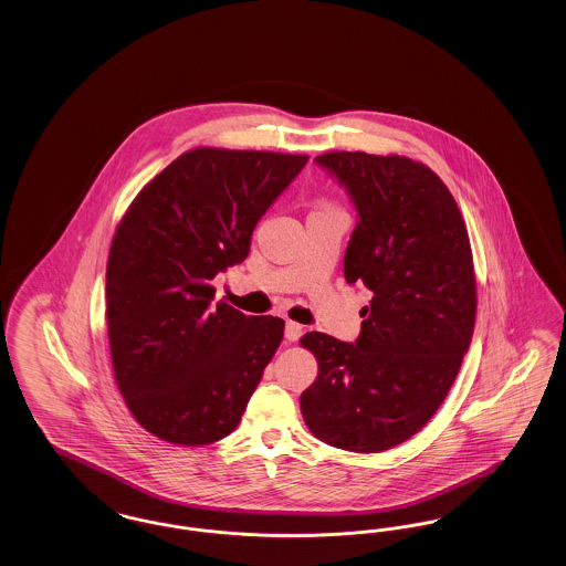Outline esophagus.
I'll return each mask as SVG.
<instances>
[{
	"mask_svg": "<svg viewBox=\"0 0 566 566\" xmlns=\"http://www.w3.org/2000/svg\"><path fill=\"white\" fill-rule=\"evenodd\" d=\"M284 335L289 342H298V337L303 335V326L295 323V321H286V328H284Z\"/></svg>",
	"mask_w": 566,
	"mask_h": 566,
	"instance_id": "1",
	"label": "esophagus"
}]
</instances>
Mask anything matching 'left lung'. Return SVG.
<instances>
[{
  "mask_svg": "<svg viewBox=\"0 0 566 566\" xmlns=\"http://www.w3.org/2000/svg\"><path fill=\"white\" fill-rule=\"evenodd\" d=\"M316 163L358 212L344 275L374 298L356 344L301 337L318 360L301 413L324 443L376 454L420 431L457 379L478 310L471 243L452 192L424 163L346 150Z\"/></svg>",
  "mask_w": 566,
  "mask_h": 566,
  "instance_id": "obj_1",
  "label": "left lung"
}]
</instances>
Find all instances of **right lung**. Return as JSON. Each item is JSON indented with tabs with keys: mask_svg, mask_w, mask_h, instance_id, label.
Masks as SVG:
<instances>
[{
	"mask_svg": "<svg viewBox=\"0 0 566 566\" xmlns=\"http://www.w3.org/2000/svg\"><path fill=\"white\" fill-rule=\"evenodd\" d=\"M305 163L192 148L120 218L106 270L112 367L135 420L163 441L208 446L240 424L284 321L214 303L212 280L248 256L256 222Z\"/></svg>",
	"mask_w": 566,
	"mask_h": 566,
	"instance_id": "obj_1",
	"label": "right lung"
}]
</instances>
